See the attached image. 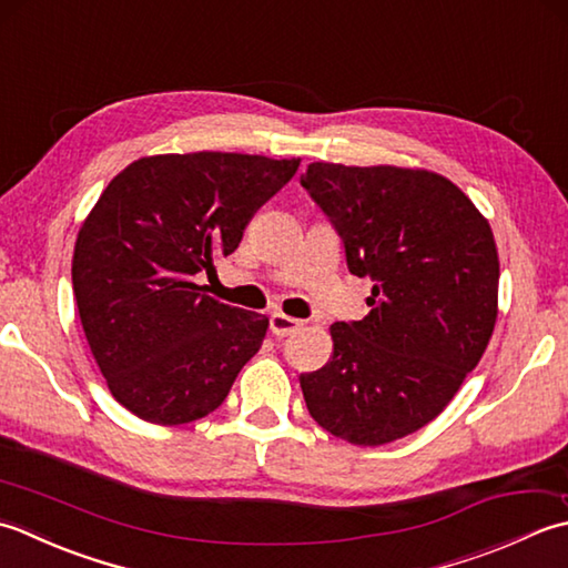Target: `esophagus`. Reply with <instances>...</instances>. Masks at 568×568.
I'll use <instances>...</instances> for the list:
<instances>
[{"label": "esophagus", "mask_w": 568, "mask_h": 568, "mask_svg": "<svg viewBox=\"0 0 568 568\" xmlns=\"http://www.w3.org/2000/svg\"><path fill=\"white\" fill-rule=\"evenodd\" d=\"M301 326H304V323H301V321L294 318V316L282 314V311H276V314H272V318H270V331L276 335V338H284V335H292V333L301 331Z\"/></svg>", "instance_id": "34e87169"}]
</instances>
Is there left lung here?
Masks as SVG:
<instances>
[{
    "mask_svg": "<svg viewBox=\"0 0 568 568\" xmlns=\"http://www.w3.org/2000/svg\"><path fill=\"white\" fill-rule=\"evenodd\" d=\"M375 282L363 321L333 323L331 361L301 375L308 414L355 446L419 432L456 397L497 321L488 217L442 173L314 161L301 176Z\"/></svg>",
    "mask_w": 568,
    "mask_h": 568,
    "instance_id": "8db88e82",
    "label": "left lung"
}]
</instances>
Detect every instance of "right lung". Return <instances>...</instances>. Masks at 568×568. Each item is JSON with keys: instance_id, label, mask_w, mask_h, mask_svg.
<instances>
[{"instance_id": "obj_1", "label": "right lung", "mask_w": 568, "mask_h": 568, "mask_svg": "<svg viewBox=\"0 0 568 568\" xmlns=\"http://www.w3.org/2000/svg\"><path fill=\"white\" fill-rule=\"evenodd\" d=\"M301 159L195 152L132 161L80 225L73 294L112 397L139 419H203L262 348L270 318L220 304L195 276L233 254Z\"/></svg>"}]
</instances>
